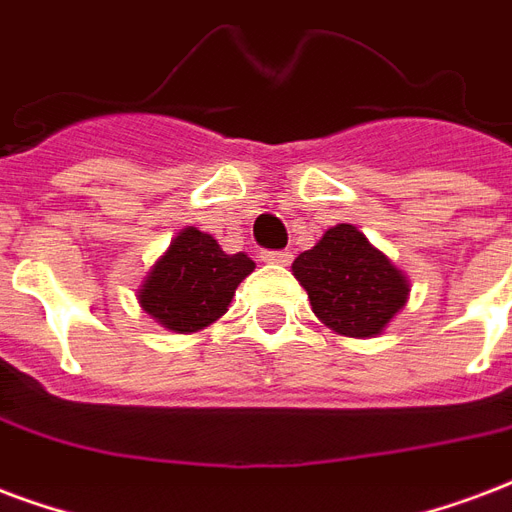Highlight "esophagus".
Instances as JSON below:
<instances>
[{
    "label": "esophagus",
    "mask_w": 512,
    "mask_h": 512,
    "mask_svg": "<svg viewBox=\"0 0 512 512\" xmlns=\"http://www.w3.org/2000/svg\"><path fill=\"white\" fill-rule=\"evenodd\" d=\"M261 259L267 261V264H288V261H291V253L288 251H264L261 253Z\"/></svg>",
    "instance_id": "1"
}]
</instances>
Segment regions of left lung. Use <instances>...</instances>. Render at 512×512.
<instances>
[{"label": "left lung", "mask_w": 512, "mask_h": 512, "mask_svg": "<svg viewBox=\"0 0 512 512\" xmlns=\"http://www.w3.org/2000/svg\"><path fill=\"white\" fill-rule=\"evenodd\" d=\"M313 313L332 332L375 337L405 307L410 283L351 224H337L291 264Z\"/></svg>", "instance_id": "1"}]
</instances>
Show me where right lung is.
Instances as JSON below:
<instances>
[{
  "instance_id": "1",
  "label": "right lung",
  "mask_w": 512,
  "mask_h": 512,
  "mask_svg": "<svg viewBox=\"0 0 512 512\" xmlns=\"http://www.w3.org/2000/svg\"><path fill=\"white\" fill-rule=\"evenodd\" d=\"M253 267L245 253L229 256L210 234L186 226L142 280L137 299L145 313L172 332H199L229 310L234 288Z\"/></svg>"
}]
</instances>
